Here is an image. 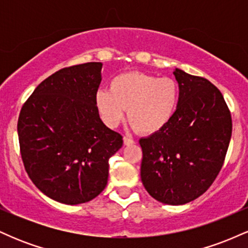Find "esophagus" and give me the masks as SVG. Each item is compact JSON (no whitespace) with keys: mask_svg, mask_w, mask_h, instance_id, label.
<instances>
[{"mask_svg":"<svg viewBox=\"0 0 248 248\" xmlns=\"http://www.w3.org/2000/svg\"><path fill=\"white\" fill-rule=\"evenodd\" d=\"M124 143L126 144V146H132V144L135 143V141H134L133 139L128 138V136H124Z\"/></svg>","mask_w":248,"mask_h":248,"instance_id":"esophagus-1","label":"esophagus"}]
</instances>
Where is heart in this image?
<instances>
[{
  "label": "heart",
  "mask_w": 248,
  "mask_h": 248,
  "mask_svg": "<svg viewBox=\"0 0 248 248\" xmlns=\"http://www.w3.org/2000/svg\"><path fill=\"white\" fill-rule=\"evenodd\" d=\"M178 101L179 87L173 79L143 72L116 76L109 91L100 90L95 94V106L107 126L115 127L127 109L129 124L142 134L161 130L172 119Z\"/></svg>",
  "instance_id": "1"
}]
</instances>
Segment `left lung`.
Returning <instances> with one entry per match:
<instances>
[{"mask_svg":"<svg viewBox=\"0 0 248 248\" xmlns=\"http://www.w3.org/2000/svg\"><path fill=\"white\" fill-rule=\"evenodd\" d=\"M179 101L172 119L141 139V179L156 201L182 205L211 186L223 168L232 134L220 91L203 77L176 69Z\"/></svg>","mask_w":248,"mask_h":248,"instance_id":"obj_1","label":"left lung"}]
</instances>
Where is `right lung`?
Masks as SVG:
<instances>
[{
  "mask_svg": "<svg viewBox=\"0 0 248 248\" xmlns=\"http://www.w3.org/2000/svg\"><path fill=\"white\" fill-rule=\"evenodd\" d=\"M101 62L64 67L47 77L22 106L19 150L32 183L53 201L86 203L107 186L109 158L121 134L104 124L95 106Z\"/></svg>",
  "mask_w": 248,
  "mask_h": 248,
  "instance_id": "add662e5",
  "label": "right lung"
}]
</instances>
